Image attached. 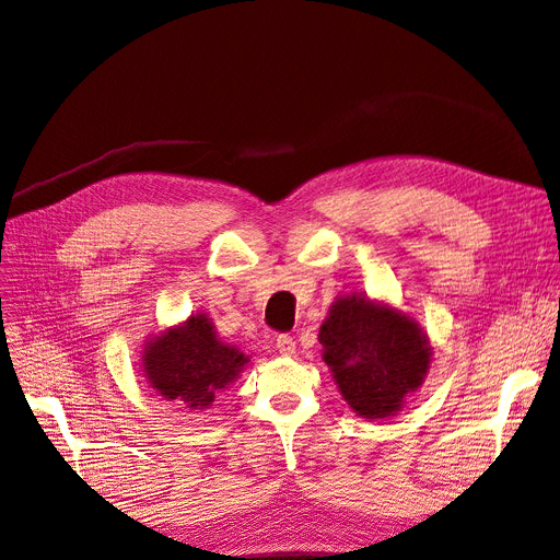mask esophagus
<instances>
[{
	"instance_id": "obj_1",
	"label": "esophagus",
	"mask_w": 560,
	"mask_h": 560,
	"mask_svg": "<svg viewBox=\"0 0 560 560\" xmlns=\"http://www.w3.org/2000/svg\"><path fill=\"white\" fill-rule=\"evenodd\" d=\"M276 348H278V352H280L282 357H291V354H295V340H293V336H289V334H280V336L276 338Z\"/></svg>"
}]
</instances>
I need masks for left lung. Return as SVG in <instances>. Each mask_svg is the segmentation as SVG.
<instances>
[{"mask_svg":"<svg viewBox=\"0 0 560 560\" xmlns=\"http://www.w3.org/2000/svg\"><path fill=\"white\" fill-rule=\"evenodd\" d=\"M318 340L340 395L368 419L395 415L430 365L428 340L412 318L357 295L336 300Z\"/></svg>","mask_w":560,"mask_h":560,"instance_id":"1","label":"left lung"}]
</instances>
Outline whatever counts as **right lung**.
I'll list each match as a JSON object with an SVG mask.
<instances>
[{
	"instance_id": "obj_1",
	"label": "right lung",
	"mask_w": 560,
	"mask_h": 560,
	"mask_svg": "<svg viewBox=\"0 0 560 560\" xmlns=\"http://www.w3.org/2000/svg\"><path fill=\"white\" fill-rule=\"evenodd\" d=\"M246 357L218 340L199 314L148 342L143 368L152 388L190 410H203L242 372Z\"/></svg>"
}]
</instances>
